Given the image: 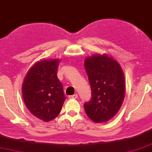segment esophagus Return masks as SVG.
I'll list each match as a JSON object with an SVG mask.
<instances>
[{
	"label": "esophagus",
	"mask_w": 152,
	"mask_h": 152,
	"mask_svg": "<svg viewBox=\"0 0 152 152\" xmlns=\"http://www.w3.org/2000/svg\"><path fill=\"white\" fill-rule=\"evenodd\" d=\"M78 98V94H74V95H72V96H69V99H76V98Z\"/></svg>",
	"instance_id": "esophagus-1"
}]
</instances>
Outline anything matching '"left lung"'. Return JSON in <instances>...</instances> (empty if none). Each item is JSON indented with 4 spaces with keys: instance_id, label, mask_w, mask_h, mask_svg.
<instances>
[{
    "instance_id": "1",
    "label": "left lung",
    "mask_w": 152,
    "mask_h": 152,
    "mask_svg": "<svg viewBox=\"0 0 152 152\" xmlns=\"http://www.w3.org/2000/svg\"><path fill=\"white\" fill-rule=\"evenodd\" d=\"M92 98L84 103L86 115L95 122L108 121L116 115L123 103L125 82L119 63L106 54H94L84 62Z\"/></svg>"
}]
</instances>
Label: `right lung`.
<instances>
[{
	"mask_svg": "<svg viewBox=\"0 0 152 152\" xmlns=\"http://www.w3.org/2000/svg\"><path fill=\"white\" fill-rule=\"evenodd\" d=\"M59 60H41L28 71L23 83V97L32 115L45 122L54 120L61 112L66 97L57 77Z\"/></svg>",
	"mask_w": 152,
	"mask_h": 152,
	"instance_id": "obj_1",
	"label": "right lung"
}]
</instances>
